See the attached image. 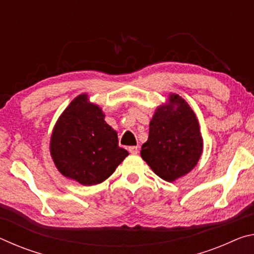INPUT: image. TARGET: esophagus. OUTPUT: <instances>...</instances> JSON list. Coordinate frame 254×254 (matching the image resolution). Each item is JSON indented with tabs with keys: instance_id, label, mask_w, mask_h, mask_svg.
I'll list each match as a JSON object with an SVG mask.
<instances>
[{
	"instance_id": "34e87169",
	"label": "esophagus",
	"mask_w": 254,
	"mask_h": 254,
	"mask_svg": "<svg viewBox=\"0 0 254 254\" xmlns=\"http://www.w3.org/2000/svg\"><path fill=\"white\" fill-rule=\"evenodd\" d=\"M128 152L132 154H137V152H139V148L135 147V145H133V147H128Z\"/></svg>"
}]
</instances>
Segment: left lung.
<instances>
[{"instance_id":"left-lung-1","label":"left lung","mask_w":254,"mask_h":254,"mask_svg":"<svg viewBox=\"0 0 254 254\" xmlns=\"http://www.w3.org/2000/svg\"><path fill=\"white\" fill-rule=\"evenodd\" d=\"M169 104L158 107L150 122L141 157L153 173L167 182L187 175L203 151L198 121L182 97L171 94Z\"/></svg>"}]
</instances>
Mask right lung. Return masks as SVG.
Wrapping results in <instances>:
<instances>
[{
	"mask_svg": "<svg viewBox=\"0 0 254 254\" xmlns=\"http://www.w3.org/2000/svg\"><path fill=\"white\" fill-rule=\"evenodd\" d=\"M50 152L60 173L85 186L104 182L128 154L119 147L117 132L104 121L102 110L85 94L56 123Z\"/></svg>",
	"mask_w": 254,
	"mask_h": 254,
	"instance_id": "add662e5",
	"label": "right lung"
}]
</instances>
